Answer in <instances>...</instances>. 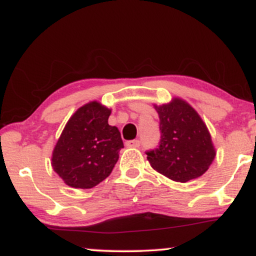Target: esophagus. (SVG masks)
Masks as SVG:
<instances>
[{
	"label": "esophagus",
	"mask_w": 256,
	"mask_h": 256,
	"mask_svg": "<svg viewBox=\"0 0 256 256\" xmlns=\"http://www.w3.org/2000/svg\"><path fill=\"white\" fill-rule=\"evenodd\" d=\"M126 146H134V148H138V146H140V140H128V142H126Z\"/></svg>",
	"instance_id": "esophagus-1"
}]
</instances>
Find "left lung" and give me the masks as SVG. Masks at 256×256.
I'll use <instances>...</instances> for the list:
<instances>
[{
    "instance_id": "obj_1",
    "label": "left lung",
    "mask_w": 256,
    "mask_h": 256,
    "mask_svg": "<svg viewBox=\"0 0 256 256\" xmlns=\"http://www.w3.org/2000/svg\"><path fill=\"white\" fill-rule=\"evenodd\" d=\"M155 110L160 118V142L156 148L146 152L152 168L180 183L204 174L216 150L196 110L179 98L155 106Z\"/></svg>"
}]
</instances>
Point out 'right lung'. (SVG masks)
Masks as SVG:
<instances>
[{
	"instance_id": "right-lung-1",
	"label": "right lung",
	"mask_w": 256,
	"mask_h": 256,
	"mask_svg": "<svg viewBox=\"0 0 256 256\" xmlns=\"http://www.w3.org/2000/svg\"><path fill=\"white\" fill-rule=\"evenodd\" d=\"M110 110L90 102L64 126L52 152L54 171L67 185L90 189L113 171L124 148L118 128L108 124Z\"/></svg>"
}]
</instances>
